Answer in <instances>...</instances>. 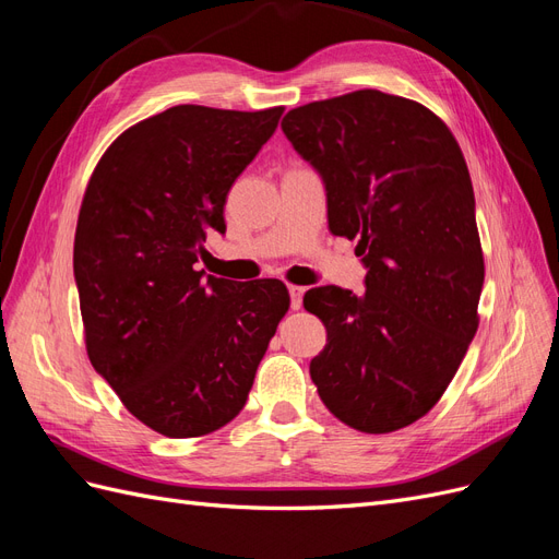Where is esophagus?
Segmentation results:
<instances>
[{
	"label": "esophagus",
	"mask_w": 559,
	"mask_h": 559,
	"mask_svg": "<svg viewBox=\"0 0 559 559\" xmlns=\"http://www.w3.org/2000/svg\"><path fill=\"white\" fill-rule=\"evenodd\" d=\"M302 294H306V289H302V286H289L292 310H300V306H302Z\"/></svg>",
	"instance_id": "esophagus-1"
}]
</instances>
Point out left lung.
Here are the masks:
<instances>
[{
  "mask_svg": "<svg viewBox=\"0 0 559 559\" xmlns=\"http://www.w3.org/2000/svg\"><path fill=\"white\" fill-rule=\"evenodd\" d=\"M282 130L324 181L329 230L359 238L368 270L361 296L302 298L326 326L310 361L319 399L364 433L408 427L478 331L485 263L462 148L427 107L370 88L292 109Z\"/></svg>",
  "mask_w": 559,
  "mask_h": 559,
  "instance_id": "1",
  "label": "left lung"
}]
</instances>
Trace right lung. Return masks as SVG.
<instances>
[{
    "mask_svg": "<svg viewBox=\"0 0 559 559\" xmlns=\"http://www.w3.org/2000/svg\"><path fill=\"white\" fill-rule=\"evenodd\" d=\"M282 111L179 105L151 116L105 151L83 195L74 280L88 359L163 436L228 425L289 310L277 280L195 270L207 235L226 230L230 186Z\"/></svg>",
    "mask_w": 559,
    "mask_h": 559,
    "instance_id": "obj_1",
    "label": "right lung"
}]
</instances>
